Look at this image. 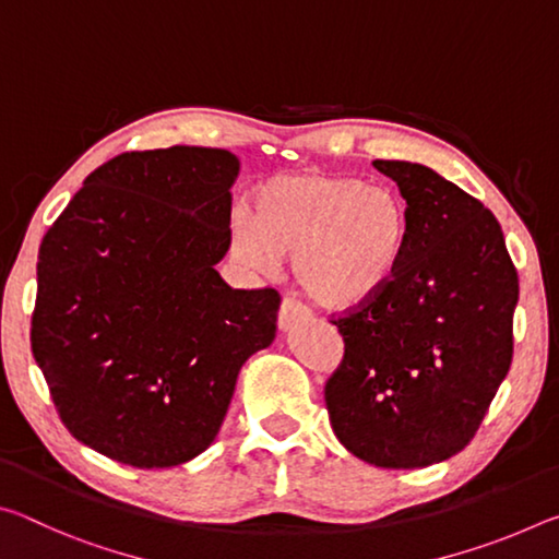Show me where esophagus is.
<instances>
[{"label": "esophagus", "instance_id": "1", "mask_svg": "<svg viewBox=\"0 0 559 559\" xmlns=\"http://www.w3.org/2000/svg\"><path fill=\"white\" fill-rule=\"evenodd\" d=\"M302 318H308V308L302 306V302H298L296 298H283L281 310H278V325L283 330H288L296 323H300Z\"/></svg>", "mask_w": 559, "mask_h": 559}]
</instances>
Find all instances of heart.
I'll use <instances>...</instances> for the list:
<instances>
[{
  "instance_id": "b5f03b06",
  "label": "heart",
  "mask_w": 559,
  "mask_h": 559,
  "mask_svg": "<svg viewBox=\"0 0 559 559\" xmlns=\"http://www.w3.org/2000/svg\"><path fill=\"white\" fill-rule=\"evenodd\" d=\"M412 246L402 194L367 179L328 173L263 182L253 212L231 219V251L246 269L273 273L293 257V278L330 310L370 306L400 276Z\"/></svg>"
}]
</instances>
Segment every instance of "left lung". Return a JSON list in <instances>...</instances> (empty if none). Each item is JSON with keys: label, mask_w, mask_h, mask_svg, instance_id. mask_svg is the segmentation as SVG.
Wrapping results in <instances>:
<instances>
[{"label": "left lung", "mask_w": 559, "mask_h": 559, "mask_svg": "<svg viewBox=\"0 0 559 559\" xmlns=\"http://www.w3.org/2000/svg\"><path fill=\"white\" fill-rule=\"evenodd\" d=\"M412 214L400 276L330 323L345 355L325 384L340 443L380 468H424L466 449L513 359L518 271L476 197L433 169L374 159Z\"/></svg>", "instance_id": "8db88e82"}]
</instances>
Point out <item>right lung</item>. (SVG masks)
I'll return each mask as SVG.
<instances>
[{"label":"right lung","instance_id":"add662e5","mask_svg":"<svg viewBox=\"0 0 559 559\" xmlns=\"http://www.w3.org/2000/svg\"><path fill=\"white\" fill-rule=\"evenodd\" d=\"M229 150L122 153L86 177L39 246L32 353L63 427L135 468L200 456L236 377L276 337V288H231Z\"/></svg>","mask_w":559,"mask_h":559}]
</instances>
